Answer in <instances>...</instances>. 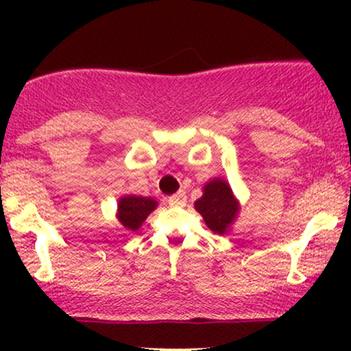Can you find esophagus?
I'll return each instance as SVG.
<instances>
[{"mask_svg": "<svg viewBox=\"0 0 351 351\" xmlns=\"http://www.w3.org/2000/svg\"><path fill=\"white\" fill-rule=\"evenodd\" d=\"M168 204H170V206H184V204H186V193L178 191L175 193V195H171L170 198H168Z\"/></svg>", "mask_w": 351, "mask_h": 351, "instance_id": "esophagus-1", "label": "esophagus"}]
</instances>
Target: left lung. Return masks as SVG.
Instances as JSON below:
<instances>
[{
  "label": "left lung",
  "mask_w": 351,
  "mask_h": 351,
  "mask_svg": "<svg viewBox=\"0 0 351 351\" xmlns=\"http://www.w3.org/2000/svg\"><path fill=\"white\" fill-rule=\"evenodd\" d=\"M206 226L216 234H226L239 213V203L228 181L215 178L204 184L203 196L195 203Z\"/></svg>",
  "instance_id": "obj_1"
}]
</instances>
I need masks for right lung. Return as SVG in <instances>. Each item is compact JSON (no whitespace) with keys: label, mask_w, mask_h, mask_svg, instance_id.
<instances>
[{"label":"right lung","mask_w":351,"mask_h":351,"mask_svg":"<svg viewBox=\"0 0 351 351\" xmlns=\"http://www.w3.org/2000/svg\"><path fill=\"white\" fill-rule=\"evenodd\" d=\"M158 206L153 198H145V196L128 195L119 199V209H117V217L120 224L128 231H138L147 216Z\"/></svg>","instance_id":"add662e5"}]
</instances>
